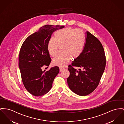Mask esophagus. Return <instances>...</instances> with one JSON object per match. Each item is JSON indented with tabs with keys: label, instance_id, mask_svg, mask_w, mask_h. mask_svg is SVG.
Here are the masks:
<instances>
[{
	"label": "esophagus",
	"instance_id": "esophagus-1",
	"mask_svg": "<svg viewBox=\"0 0 124 124\" xmlns=\"http://www.w3.org/2000/svg\"><path fill=\"white\" fill-rule=\"evenodd\" d=\"M59 69H60V71H62L64 70V68H62V67H60Z\"/></svg>",
	"mask_w": 124,
	"mask_h": 124
}]
</instances>
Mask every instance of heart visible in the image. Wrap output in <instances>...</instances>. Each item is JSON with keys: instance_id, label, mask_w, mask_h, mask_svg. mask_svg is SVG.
<instances>
[{"instance_id": "1", "label": "heart", "mask_w": 124, "mask_h": 124, "mask_svg": "<svg viewBox=\"0 0 124 124\" xmlns=\"http://www.w3.org/2000/svg\"><path fill=\"white\" fill-rule=\"evenodd\" d=\"M85 43V37L81 30L68 27L59 30L54 34L47 43L50 55L54 56L61 46V52L53 60L54 65L64 67L72 59L78 57L82 53Z\"/></svg>"}]
</instances>
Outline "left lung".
Masks as SVG:
<instances>
[{
    "mask_svg": "<svg viewBox=\"0 0 124 124\" xmlns=\"http://www.w3.org/2000/svg\"><path fill=\"white\" fill-rule=\"evenodd\" d=\"M106 66V57L99 39L86 32L85 43L81 54L68 66L70 75L67 82L76 94L85 96L94 91L99 85ZM74 66L80 67L78 70Z\"/></svg>",
    "mask_w": 124,
    "mask_h": 124,
    "instance_id": "8db88e82",
    "label": "left lung"
}]
</instances>
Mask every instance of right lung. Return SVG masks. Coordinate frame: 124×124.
Wrapping results in <instances>:
<instances>
[{"mask_svg": "<svg viewBox=\"0 0 124 124\" xmlns=\"http://www.w3.org/2000/svg\"><path fill=\"white\" fill-rule=\"evenodd\" d=\"M64 26L46 25L29 36L23 43L19 55L21 78L26 90L35 96L48 93L59 72L57 66L43 71V66H49L51 58L47 51V43L53 33Z\"/></svg>", "mask_w": 124, "mask_h": 124, "instance_id": "add662e5", "label": "right lung"}]
</instances>
